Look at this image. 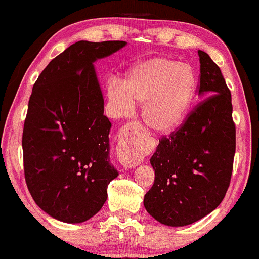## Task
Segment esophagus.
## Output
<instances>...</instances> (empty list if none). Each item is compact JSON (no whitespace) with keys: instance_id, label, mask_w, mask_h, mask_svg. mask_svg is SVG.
<instances>
[{"instance_id":"34e87169","label":"esophagus","mask_w":259,"mask_h":259,"mask_svg":"<svg viewBox=\"0 0 259 259\" xmlns=\"http://www.w3.org/2000/svg\"><path fill=\"white\" fill-rule=\"evenodd\" d=\"M137 126L138 124L133 122L124 123L120 131V136H118L117 159L124 168H132L142 162L141 157L135 154V142H133L132 137L135 135Z\"/></svg>"}]
</instances>
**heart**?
<instances>
[{
  "label": "heart",
  "mask_w": 259,
  "mask_h": 259,
  "mask_svg": "<svg viewBox=\"0 0 259 259\" xmlns=\"http://www.w3.org/2000/svg\"><path fill=\"white\" fill-rule=\"evenodd\" d=\"M195 96V77L189 65L167 58H153L136 65L123 84L111 80L106 97L118 116L144 105L143 120L156 133L177 130L189 114Z\"/></svg>",
  "instance_id": "obj_1"
}]
</instances>
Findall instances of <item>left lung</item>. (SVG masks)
Listing matches in <instances>:
<instances>
[{
	"label": "left lung",
	"mask_w": 259,
	"mask_h": 259,
	"mask_svg": "<svg viewBox=\"0 0 259 259\" xmlns=\"http://www.w3.org/2000/svg\"><path fill=\"white\" fill-rule=\"evenodd\" d=\"M199 93L209 96L175 132L160 139L150 159L155 181L144 207L160 223L183 227L220 206L229 188L236 148L232 94L221 69L199 51Z\"/></svg>",
	"instance_id": "obj_1"
}]
</instances>
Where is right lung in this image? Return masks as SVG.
Listing matches in <instances>:
<instances>
[{
  "label": "right lung",
  "instance_id": "obj_1",
  "mask_svg": "<svg viewBox=\"0 0 259 259\" xmlns=\"http://www.w3.org/2000/svg\"><path fill=\"white\" fill-rule=\"evenodd\" d=\"M124 41H78L46 66L33 84L23 130L25 182L33 201L65 223L93 217L117 177L109 160L111 123L93 63Z\"/></svg>",
  "mask_w": 259,
  "mask_h": 259
}]
</instances>
